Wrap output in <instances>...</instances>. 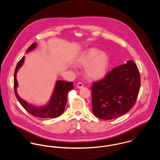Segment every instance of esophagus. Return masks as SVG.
<instances>
[{"label":"esophagus","mask_w":160,"mask_h":160,"mask_svg":"<svg viewBox=\"0 0 160 160\" xmlns=\"http://www.w3.org/2000/svg\"><path fill=\"white\" fill-rule=\"evenodd\" d=\"M83 84L82 83V82H78V84H77V88H78V89H81V88H82V87H83Z\"/></svg>","instance_id":"obj_1"}]
</instances>
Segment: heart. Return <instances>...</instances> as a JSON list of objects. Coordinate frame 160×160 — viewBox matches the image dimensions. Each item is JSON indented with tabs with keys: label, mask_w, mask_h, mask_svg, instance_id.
<instances>
[{
	"label": "heart",
	"mask_w": 160,
	"mask_h": 160,
	"mask_svg": "<svg viewBox=\"0 0 160 160\" xmlns=\"http://www.w3.org/2000/svg\"><path fill=\"white\" fill-rule=\"evenodd\" d=\"M79 66H86L85 72L91 79H100L103 77L109 67L108 55L98 49L91 47L84 51L76 62Z\"/></svg>",
	"instance_id": "1"
}]
</instances>
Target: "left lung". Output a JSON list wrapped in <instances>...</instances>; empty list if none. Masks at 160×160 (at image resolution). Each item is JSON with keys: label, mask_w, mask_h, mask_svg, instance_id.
<instances>
[{"label": "left lung", "mask_w": 160, "mask_h": 160, "mask_svg": "<svg viewBox=\"0 0 160 160\" xmlns=\"http://www.w3.org/2000/svg\"><path fill=\"white\" fill-rule=\"evenodd\" d=\"M140 83V72L133 61L113 69L92 84L93 113L105 120L127 113L136 102Z\"/></svg>", "instance_id": "1"}]
</instances>
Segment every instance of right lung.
I'll use <instances>...</instances> for the list:
<instances>
[{"mask_svg":"<svg viewBox=\"0 0 160 160\" xmlns=\"http://www.w3.org/2000/svg\"><path fill=\"white\" fill-rule=\"evenodd\" d=\"M36 47V43L32 44L27 49L26 52H29ZM24 60V57L18 62L14 72V91L17 98L23 108L30 114L35 117L41 118H55L63 114L67 102V96L69 92L74 88L73 82L65 81H57L53 92L50 100L48 104L42 107L37 108L33 105L28 104L21 97L18 96L17 92L18 82L16 78L17 72L22 66Z\"/></svg>","mask_w":160,"mask_h":160,"instance_id":"add662e5","label":"right lung"}]
</instances>
